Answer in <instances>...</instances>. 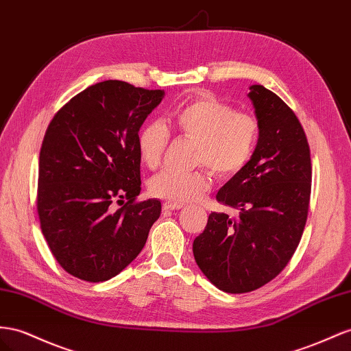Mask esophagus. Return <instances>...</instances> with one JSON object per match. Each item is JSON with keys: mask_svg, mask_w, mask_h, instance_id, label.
<instances>
[{"mask_svg": "<svg viewBox=\"0 0 351 351\" xmlns=\"http://www.w3.org/2000/svg\"><path fill=\"white\" fill-rule=\"evenodd\" d=\"M164 210H168V211H174V210H180V208H183L184 205L182 202H174V201H165L164 202Z\"/></svg>", "mask_w": 351, "mask_h": 351, "instance_id": "34e87169", "label": "esophagus"}]
</instances>
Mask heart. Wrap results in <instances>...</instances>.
Instances as JSON below:
<instances>
[{
  "label": "heart",
  "instance_id": "obj_1",
  "mask_svg": "<svg viewBox=\"0 0 351 351\" xmlns=\"http://www.w3.org/2000/svg\"><path fill=\"white\" fill-rule=\"evenodd\" d=\"M169 128L195 141L193 164L199 165L191 171L165 169L152 178L150 192L174 202L192 201L210 189L208 167L219 177L238 174L252 159L261 134L260 122L251 113L238 112L232 105L206 97L177 108L169 117ZM169 141L171 132L162 122L145 124L137 136L141 162L149 169H156L162 164Z\"/></svg>",
  "mask_w": 351,
  "mask_h": 351
}]
</instances>
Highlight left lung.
<instances>
[{
  "mask_svg": "<svg viewBox=\"0 0 351 351\" xmlns=\"http://www.w3.org/2000/svg\"><path fill=\"white\" fill-rule=\"evenodd\" d=\"M261 127L245 168L217 193L238 217L211 213L193 241L199 269L230 293L258 289L287 267L304 232L311 158L300 119L278 94L252 85L248 94Z\"/></svg>",
  "mask_w": 351,
  "mask_h": 351,
  "instance_id": "1",
  "label": "left lung"
}]
</instances>
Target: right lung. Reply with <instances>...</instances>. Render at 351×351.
<instances>
[{
	"mask_svg": "<svg viewBox=\"0 0 351 351\" xmlns=\"http://www.w3.org/2000/svg\"><path fill=\"white\" fill-rule=\"evenodd\" d=\"M162 97L164 90L103 81L72 97L45 131L36 211L53 257L75 278L117 276L143 250L159 219L160 201H137V136Z\"/></svg>",
	"mask_w": 351,
	"mask_h": 351,
	"instance_id": "add662e5",
	"label": "right lung"
}]
</instances>
